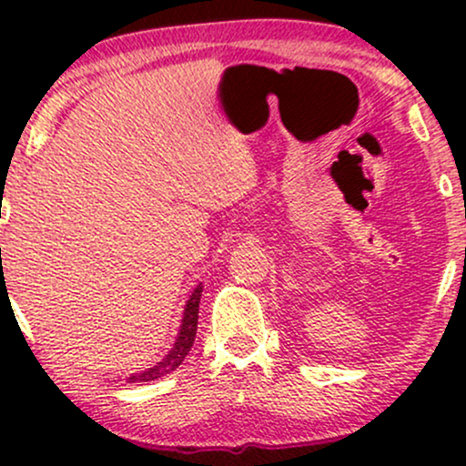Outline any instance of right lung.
Wrapping results in <instances>:
<instances>
[{"instance_id":"right-lung-1","label":"right lung","mask_w":466,"mask_h":466,"mask_svg":"<svg viewBox=\"0 0 466 466\" xmlns=\"http://www.w3.org/2000/svg\"><path fill=\"white\" fill-rule=\"evenodd\" d=\"M2 251V249H0ZM201 285L192 291L190 300L186 302V309H184V319H181V326H179V335L177 339H175V346L170 349L168 355L164 357L162 361H157V366L148 368V370L144 372H136L131 374L127 381L129 383H144V381H155V379L164 377V374H170L175 370V368H179V363L186 360V355H188L192 344H195V335H197V319H199V300H201Z\"/></svg>"}]
</instances>
